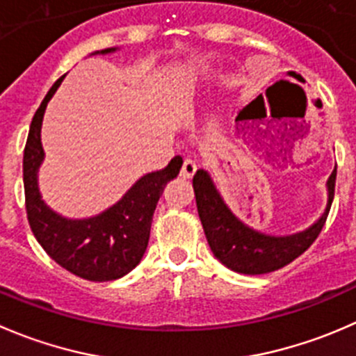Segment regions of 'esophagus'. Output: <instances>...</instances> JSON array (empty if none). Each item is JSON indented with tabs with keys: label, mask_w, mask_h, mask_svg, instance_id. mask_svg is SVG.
<instances>
[{
	"label": "esophagus",
	"mask_w": 356,
	"mask_h": 356,
	"mask_svg": "<svg viewBox=\"0 0 356 356\" xmlns=\"http://www.w3.org/2000/svg\"><path fill=\"white\" fill-rule=\"evenodd\" d=\"M196 172V163L193 160H184L181 168V177L184 179H191Z\"/></svg>",
	"instance_id": "1"
}]
</instances>
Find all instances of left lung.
I'll list each match as a JSON object with an SVG mask.
<instances>
[{
	"label": "left lung",
	"mask_w": 356,
	"mask_h": 356,
	"mask_svg": "<svg viewBox=\"0 0 356 356\" xmlns=\"http://www.w3.org/2000/svg\"><path fill=\"white\" fill-rule=\"evenodd\" d=\"M336 174L337 170L334 168L327 181V207L320 219L299 233L273 236L241 222L224 203L209 172L203 168L196 170L193 177L196 209L210 250L226 268L243 275L271 273L287 266L308 250L322 231L334 200Z\"/></svg>",
	"instance_id": "obj_1"
}]
</instances>
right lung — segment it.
<instances>
[{
    "instance_id": "obj_1",
    "label": "right lung",
    "mask_w": 356,
    "mask_h": 356,
    "mask_svg": "<svg viewBox=\"0 0 356 356\" xmlns=\"http://www.w3.org/2000/svg\"><path fill=\"white\" fill-rule=\"evenodd\" d=\"M116 48L95 51L113 54ZM64 78V76H62ZM54 83L31 122L24 149V193L27 220L38 243L64 270L90 282H109L125 277L146 252L156 203L167 182L179 175L182 158H172L165 168L143 175L120 202L88 219H67L41 200L38 170L44 160L41 123L48 101L57 92Z\"/></svg>"
}]
</instances>
